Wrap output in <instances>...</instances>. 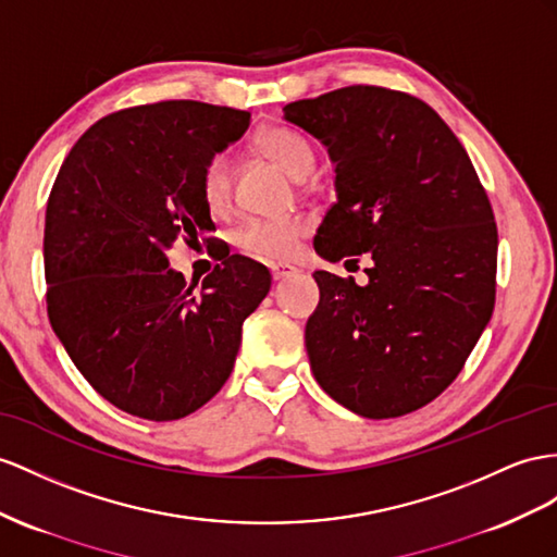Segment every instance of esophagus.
<instances>
[{"mask_svg": "<svg viewBox=\"0 0 557 557\" xmlns=\"http://www.w3.org/2000/svg\"><path fill=\"white\" fill-rule=\"evenodd\" d=\"M270 273H273V280L277 282V280H284V277L294 275L296 268L289 265V263H275V265H270Z\"/></svg>", "mask_w": 557, "mask_h": 557, "instance_id": "1", "label": "esophagus"}]
</instances>
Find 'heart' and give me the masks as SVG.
<instances>
[{"instance_id":"1","label":"heart","mask_w":557,"mask_h":557,"mask_svg":"<svg viewBox=\"0 0 557 557\" xmlns=\"http://www.w3.org/2000/svg\"><path fill=\"white\" fill-rule=\"evenodd\" d=\"M256 148L277 162L289 176L306 178L315 166V150L310 140L289 126H270L256 138ZM202 199L211 213H221L231 205L233 197V166L225 152L213 154L202 169ZM310 231V221L304 213H287V216L247 219L235 231V245L249 256L263 261H284L294 256L301 239Z\"/></svg>"}]
</instances>
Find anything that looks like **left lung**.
<instances>
[{
	"label": "left lung",
	"mask_w": 557,
	"mask_h": 557,
	"mask_svg": "<svg viewBox=\"0 0 557 557\" xmlns=\"http://www.w3.org/2000/svg\"><path fill=\"white\" fill-rule=\"evenodd\" d=\"M284 120L336 164L315 251L332 263L372 259L364 287L312 275V374L355 414H409L459 376L492 318L498 235L487 193L459 138L409 94L355 84L284 106Z\"/></svg>",
	"instance_id": "obj_1"
}]
</instances>
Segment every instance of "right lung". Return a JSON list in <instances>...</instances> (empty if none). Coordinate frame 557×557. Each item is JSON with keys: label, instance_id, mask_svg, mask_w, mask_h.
I'll return each instance as SVG.
<instances>
[{"label": "right lung", "instance_id": "1", "mask_svg": "<svg viewBox=\"0 0 557 557\" xmlns=\"http://www.w3.org/2000/svg\"><path fill=\"white\" fill-rule=\"evenodd\" d=\"M247 126L249 112L199 101L126 108L98 120L55 176L49 320L82 376L126 414L176 421L207 405L270 292L268 268L247 256H227L197 289L166 259L178 237L216 231L202 169Z\"/></svg>", "mask_w": 557, "mask_h": 557}]
</instances>
